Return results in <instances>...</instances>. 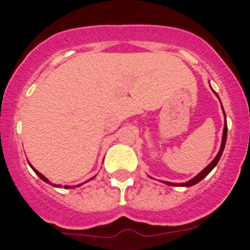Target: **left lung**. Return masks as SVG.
<instances>
[{
	"label": "left lung",
	"mask_w": 250,
	"mask_h": 250,
	"mask_svg": "<svg viewBox=\"0 0 250 250\" xmlns=\"http://www.w3.org/2000/svg\"><path fill=\"white\" fill-rule=\"evenodd\" d=\"M221 107H223V106H221ZM223 110H224V109H223ZM224 115H225V112H224ZM225 120H226V116H225ZM226 138H228V123H226V121H225V125H224L223 141H221V147H220V151H219V153H218V155H216V157L214 158V160L211 161V162L209 163V165L207 166L206 168H204L202 172L198 174V175H196L193 179H191L190 181H188V183H184V184H173V183H168V181H165V184H167V185H170V186H192V185H195V184L200 183V181L202 180L203 178H206V176L208 175V174L211 172V169H213V168L215 167L216 165H218L219 160H220L221 155H223L224 147H225Z\"/></svg>",
	"instance_id": "left-lung-1"
}]
</instances>
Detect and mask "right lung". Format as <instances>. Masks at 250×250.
Listing matches in <instances>:
<instances>
[{
    "label": "right lung",
    "instance_id": "add662e5",
    "mask_svg": "<svg viewBox=\"0 0 250 250\" xmlns=\"http://www.w3.org/2000/svg\"><path fill=\"white\" fill-rule=\"evenodd\" d=\"M30 166H31V165H30ZM31 168H32V169H34V170H35V173H36V174H37V175H39V176H40V178H41V179H42V180H43V181H46V183H48V184H50V181H49V180H48V179L46 178V176H43V175H42V174H41V173H40V172H37V170H36V169H35V168H34V167H32V166H31ZM52 185H53V184H52ZM54 186H58V188H60V186H59V185H54ZM77 186H80V185H77ZM66 188H70V186H66Z\"/></svg>",
    "mask_w": 250,
    "mask_h": 250
}]
</instances>
